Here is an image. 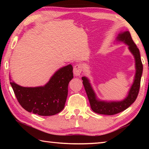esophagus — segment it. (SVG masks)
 Segmentation results:
<instances>
[{"instance_id":"obj_1","label":"esophagus","mask_w":149,"mask_h":149,"mask_svg":"<svg viewBox=\"0 0 149 149\" xmlns=\"http://www.w3.org/2000/svg\"><path fill=\"white\" fill-rule=\"evenodd\" d=\"M82 70L83 67L81 64H78L75 65L74 67V74L75 76H79V75H80L81 73L82 72Z\"/></svg>"}]
</instances>
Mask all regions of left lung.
<instances>
[{
  "mask_svg": "<svg viewBox=\"0 0 149 149\" xmlns=\"http://www.w3.org/2000/svg\"><path fill=\"white\" fill-rule=\"evenodd\" d=\"M117 40L127 45L128 49L134 56L135 60L136 72L133 84L125 99L121 101H102L97 98L95 91L91 85L89 80L86 77H83V84L89 99L91 108L93 112L97 114L104 115H114L120 113L130 107L137 97L140 88L141 75L143 73V64L141 62L139 50L136 46L131 36L130 31H124L118 34Z\"/></svg>",
  "mask_w": 149,
  "mask_h": 149,
  "instance_id": "1",
  "label": "left lung"
}]
</instances>
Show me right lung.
Masks as SVG:
<instances>
[{"mask_svg": "<svg viewBox=\"0 0 149 149\" xmlns=\"http://www.w3.org/2000/svg\"><path fill=\"white\" fill-rule=\"evenodd\" d=\"M74 77L73 67L69 64L59 69L49 81L41 87H25L12 81L17 101L29 112L43 116H53L64 109L69 82Z\"/></svg>", "mask_w": 149, "mask_h": 149, "instance_id": "obj_1", "label": "right lung"}]
</instances>
